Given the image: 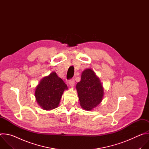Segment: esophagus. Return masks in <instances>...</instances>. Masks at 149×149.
<instances>
[{
    "label": "esophagus",
    "instance_id": "34e87169",
    "mask_svg": "<svg viewBox=\"0 0 149 149\" xmlns=\"http://www.w3.org/2000/svg\"><path fill=\"white\" fill-rule=\"evenodd\" d=\"M69 84L71 87H73L74 86V84H75V79H71V80H70Z\"/></svg>",
    "mask_w": 149,
    "mask_h": 149
}]
</instances>
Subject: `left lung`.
Listing matches in <instances>:
<instances>
[{
    "label": "left lung",
    "mask_w": 149,
    "mask_h": 149,
    "mask_svg": "<svg viewBox=\"0 0 149 149\" xmlns=\"http://www.w3.org/2000/svg\"><path fill=\"white\" fill-rule=\"evenodd\" d=\"M76 89L80 105L84 110H92L102 100V85L91 69H86L82 72L81 81L77 83Z\"/></svg>",
    "instance_id": "1"
}]
</instances>
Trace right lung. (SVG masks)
<instances>
[{
    "mask_svg": "<svg viewBox=\"0 0 149 149\" xmlns=\"http://www.w3.org/2000/svg\"><path fill=\"white\" fill-rule=\"evenodd\" d=\"M67 86L55 72L45 77L39 82L35 91L38 104L45 110H51L58 107L63 91Z\"/></svg>",
    "mask_w": 149,
    "mask_h": 149,
    "instance_id": "1",
    "label": "right lung"
}]
</instances>
